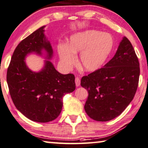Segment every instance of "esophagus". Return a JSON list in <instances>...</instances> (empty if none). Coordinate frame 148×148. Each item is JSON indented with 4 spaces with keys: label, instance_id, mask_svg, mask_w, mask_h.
<instances>
[{
    "label": "esophagus",
    "instance_id": "obj_1",
    "mask_svg": "<svg viewBox=\"0 0 148 148\" xmlns=\"http://www.w3.org/2000/svg\"><path fill=\"white\" fill-rule=\"evenodd\" d=\"M75 83H76V86L77 87H78L80 85V79H79L78 77H76V78H75Z\"/></svg>",
    "mask_w": 148,
    "mask_h": 148
}]
</instances>
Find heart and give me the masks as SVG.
Here are the masks:
<instances>
[{
  "instance_id": "obj_1",
  "label": "heart",
  "mask_w": 148,
  "mask_h": 148,
  "mask_svg": "<svg viewBox=\"0 0 148 148\" xmlns=\"http://www.w3.org/2000/svg\"><path fill=\"white\" fill-rule=\"evenodd\" d=\"M108 36L111 39V43ZM112 46L113 41L109 35L96 30H86L72 35L66 45L58 46V52L62 64L66 69L75 64V55L80 53L79 62L81 69L86 72H94L106 61Z\"/></svg>"
}]
</instances>
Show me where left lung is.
I'll return each instance as SVG.
<instances>
[{"mask_svg": "<svg viewBox=\"0 0 148 148\" xmlns=\"http://www.w3.org/2000/svg\"><path fill=\"white\" fill-rule=\"evenodd\" d=\"M140 72L134 49L124 37L112 59L81 79L82 87L88 91L84 105L87 114L101 122L120 115L134 97Z\"/></svg>", "mask_w": 148, "mask_h": 148, "instance_id": "obj_1", "label": "left lung"}]
</instances>
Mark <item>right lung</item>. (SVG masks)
Instances as JSON below:
<instances>
[{
  "mask_svg": "<svg viewBox=\"0 0 148 148\" xmlns=\"http://www.w3.org/2000/svg\"><path fill=\"white\" fill-rule=\"evenodd\" d=\"M42 26L16 47L7 70L6 80L14 104L29 120L47 123L57 119L62 108V97L76 89L72 74H62L50 60L53 50ZM34 53L44 55V66L39 72L30 70L25 57Z\"/></svg>",
  "mask_w": 148,
  "mask_h": 148,
  "instance_id": "obj_1",
  "label": "right lung"
}]
</instances>
